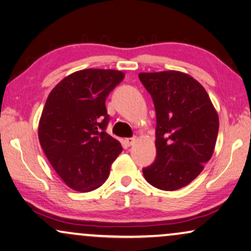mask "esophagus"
<instances>
[{"instance_id": "34e87169", "label": "esophagus", "mask_w": 251, "mask_h": 251, "mask_svg": "<svg viewBox=\"0 0 251 251\" xmlns=\"http://www.w3.org/2000/svg\"><path fill=\"white\" fill-rule=\"evenodd\" d=\"M136 143V138L135 137H132V138H126L125 139V144L126 146H131L133 144Z\"/></svg>"}]
</instances>
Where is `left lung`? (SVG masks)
Here are the masks:
<instances>
[{"mask_svg": "<svg viewBox=\"0 0 251 251\" xmlns=\"http://www.w3.org/2000/svg\"><path fill=\"white\" fill-rule=\"evenodd\" d=\"M156 114V157L143 168L145 179L163 191H176L195 179L211 159L218 114L207 91L177 71L139 73Z\"/></svg>", "mask_w": 251, "mask_h": 251, "instance_id": "1", "label": "left lung"}]
</instances>
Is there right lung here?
Returning <instances> with one entry per match:
<instances>
[{"label": "right lung", "mask_w": 251, "mask_h": 251, "mask_svg": "<svg viewBox=\"0 0 251 251\" xmlns=\"http://www.w3.org/2000/svg\"><path fill=\"white\" fill-rule=\"evenodd\" d=\"M125 78L114 70H83L60 81L50 92L39 123V139L51 166L65 184L89 192L107 179L122 152L106 132L105 101Z\"/></svg>", "instance_id": "right-lung-1"}]
</instances>
